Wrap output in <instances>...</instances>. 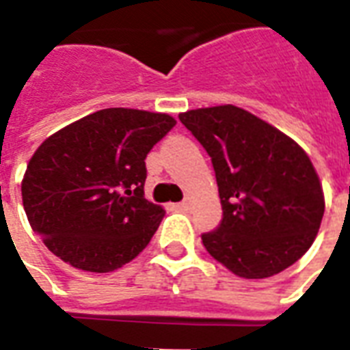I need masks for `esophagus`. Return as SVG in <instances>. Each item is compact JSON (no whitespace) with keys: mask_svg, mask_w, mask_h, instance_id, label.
<instances>
[{"mask_svg":"<svg viewBox=\"0 0 350 350\" xmlns=\"http://www.w3.org/2000/svg\"><path fill=\"white\" fill-rule=\"evenodd\" d=\"M178 208H180V210H183V212H189V210H191L189 198H185L183 202H180V204H178Z\"/></svg>","mask_w":350,"mask_h":350,"instance_id":"1","label":"esophagus"}]
</instances>
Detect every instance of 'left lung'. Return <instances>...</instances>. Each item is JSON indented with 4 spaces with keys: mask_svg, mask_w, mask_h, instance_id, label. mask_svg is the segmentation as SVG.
<instances>
[{
    "mask_svg": "<svg viewBox=\"0 0 350 350\" xmlns=\"http://www.w3.org/2000/svg\"><path fill=\"white\" fill-rule=\"evenodd\" d=\"M212 157L223 219L202 234L206 251L245 279L288 268L311 247L324 213L308 153L273 125L234 105L180 114Z\"/></svg>",
    "mask_w": 350,
    "mask_h": 350,
    "instance_id": "obj_1",
    "label": "left lung"
}]
</instances>
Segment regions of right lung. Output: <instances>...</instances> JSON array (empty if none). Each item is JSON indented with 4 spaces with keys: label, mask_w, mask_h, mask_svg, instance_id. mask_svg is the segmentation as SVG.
<instances>
[{
    "label": "right lung",
    "mask_w": 350,
    "mask_h": 350,
    "mask_svg": "<svg viewBox=\"0 0 350 350\" xmlns=\"http://www.w3.org/2000/svg\"><path fill=\"white\" fill-rule=\"evenodd\" d=\"M174 125L168 114L105 108L37 148L22 180V202L56 257L107 273L144 250L165 215L144 198V159Z\"/></svg>",
    "instance_id": "right-lung-1"
}]
</instances>
